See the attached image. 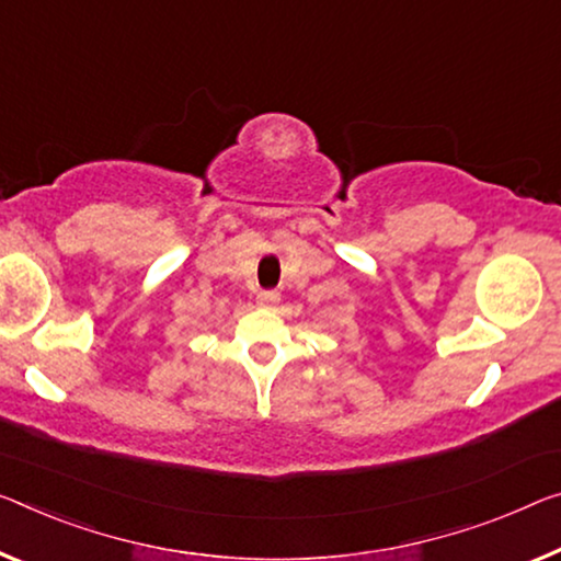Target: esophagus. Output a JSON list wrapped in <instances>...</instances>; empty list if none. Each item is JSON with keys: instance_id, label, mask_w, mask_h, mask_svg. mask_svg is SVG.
<instances>
[{"instance_id": "34e87169", "label": "esophagus", "mask_w": 561, "mask_h": 561, "mask_svg": "<svg viewBox=\"0 0 561 561\" xmlns=\"http://www.w3.org/2000/svg\"><path fill=\"white\" fill-rule=\"evenodd\" d=\"M278 300H280V296L275 290H261V293H257L255 304L261 308H275V306H278Z\"/></svg>"}]
</instances>
